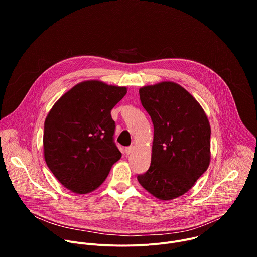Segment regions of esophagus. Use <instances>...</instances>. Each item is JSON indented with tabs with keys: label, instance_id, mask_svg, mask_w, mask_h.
Masks as SVG:
<instances>
[{
	"label": "esophagus",
	"instance_id": "1",
	"mask_svg": "<svg viewBox=\"0 0 257 257\" xmlns=\"http://www.w3.org/2000/svg\"><path fill=\"white\" fill-rule=\"evenodd\" d=\"M134 150H135V146H134V145H131V146H129V148H126V149H125V154H126L127 156H129L130 154L133 153Z\"/></svg>",
	"mask_w": 257,
	"mask_h": 257
}]
</instances>
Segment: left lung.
Segmentation results:
<instances>
[{"mask_svg":"<svg viewBox=\"0 0 257 257\" xmlns=\"http://www.w3.org/2000/svg\"><path fill=\"white\" fill-rule=\"evenodd\" d=\"M139 95L154 124V141L151 167L137 180L156 198L172 200L207 170L210 125L200 103L176 82L142 86Z\"/></svg>","mask_w":257,"mask_h":257,"instance_id":"8db88e82","label":"left lung"}]
</instances>
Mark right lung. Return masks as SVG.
Returning a JSON list of instances; mask_svg holds the SVG:
<instances>
[{"instance_id":"right-lung-1","label":"right lung","mask_w":257,"mask_h":257,"mask_svg":"<svg viewBox=\"0 0 257 257\" xmlns=\"http://www.w3.org/2000/svg\"><path fill=\"white\" fill-rule=\"evenodd\" d=\"M127 87L82 81L64 93L45 121V161L61 184L76 194L97 189L122 154L113 140L112 108Z\"/></svg>"}]
</instances>
